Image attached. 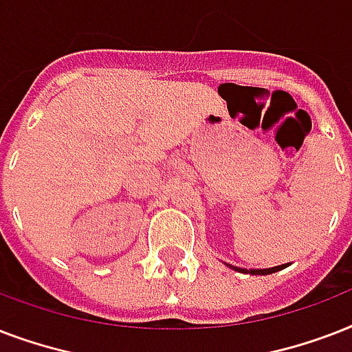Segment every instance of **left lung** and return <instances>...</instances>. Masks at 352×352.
<instances>
[{"label": "left lung", "instance_id": "left-lung-1", "mask_svg": "<svg viewBox=\"0 0 352 352\" xmlns=\"http://www.w3.org/2000/svg\"><path fill=\"white\" fill-rule=\"evenodd\" d=\"M228 267H232V265H228ZM283 267H285V265H281V267H272V268H261V270H254V268H252V270H246V268H237V267H232V268H235V270H239V272L254 274V276H259V274H261V276H267V274L278 272V270H281V268H283Z\"/></svg>", "mask_w": 352, "mask_h": 352}]
</instances>
